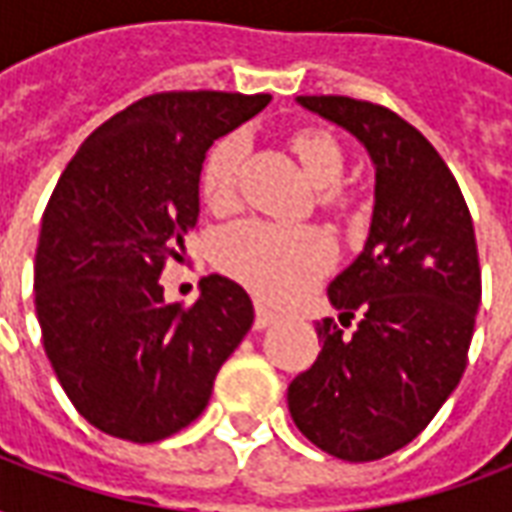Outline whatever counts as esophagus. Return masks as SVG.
I'll return each instance as SVG.
<instances>
[{"label":"esophagus","mask_w":512,"mask_h":512,"mask_svg":"<svg viewBox=\"0 0 512 512\" xmlns=\"http://www.w3.org/2000/svg\"><path fill=\"white\" fill-rule=\"evenodd\" d=\"M279 321V312H274L271 307H266L263 301H255V329H266L271 323Z\"/></svg>","instance_id":"obj_1"}]
</instances>
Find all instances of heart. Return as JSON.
Wrapping results in <instances>:
<instances>
[{
    "label": "heart",
    "mask_w": 512,
    "mask_h": 512,
    "mask_svg": "<svg viewBox=\"0 0 512 512\" xmlns=\"http://www.w3.org/2000/svg\"><path fill=\"white\" fill-rule=\"evenodd\" d=\"M290 147L307 178L321 189L323 202H340L334 186L343 175L345 156L340 142L321 128H301L290 136ZM246 139L222 136L208 153L202 169V197L211 208H227L235 200ZM216 260L230 277L274 301H288L310 288L334 263L332 235L321 227H282L268 222H238L219 235Z\"/></svg>",
    "instance_id": "b5f03b06"
}]
</instances>
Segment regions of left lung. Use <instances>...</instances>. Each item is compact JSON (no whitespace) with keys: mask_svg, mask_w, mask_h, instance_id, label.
Listing matches in <instances>:
<instances>
[{"mask_svg":"<svg viewBox=\"0 0 512 512\" xmlns=\"http://www.w3.org/2000/svg\"><path fill=\"white\" fill-rule=\"evenodd\" d=\"M296 101L365 145L376 202L362 255L329 285L340 323L315 326L321 354L290 381V417L334 458L378 461L417 439L466 370L480 307L472 216L436 147L403 117L345 95Z\"/></svg>","mask_w":512,"mask_h":512,"instance_id":"1","label":"left lung"}]
</instances>
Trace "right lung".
<instances>
[{
	"label": "right lung",
	"mask_w": 512,
	"mask_h": 512,
	"mask_svg": "<svg viewBox=\"0 0 512 512\" xmlns=\"http://www.w3.org/2000/svg\"><path fill=\"white\" fill-rule=\"evenodd\" d=\"M268 101L147 95L95 128L57 180L35 252L43 348L76 411L115 439L150 444L194 422L252 329L233 279L202 277L200 299L180 307L158 277L197 227L208 147Z\"/></svg>",
	"instance_id": "add662e5"
}]
</instances>
